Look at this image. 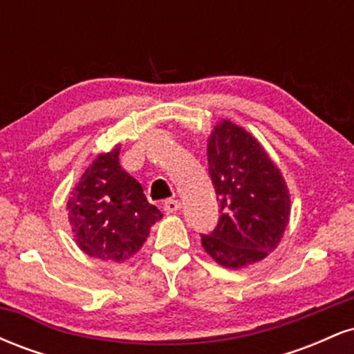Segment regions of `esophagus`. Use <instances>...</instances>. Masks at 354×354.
Returning <instances> with one entry per match:
<instances>
[{
  "instance_id": "1",
  "label": "esophagus",
  "mask_w": 354,
  "mask_h": 354,
  "mask_svg": "<svg viewBox=\"0 0 354 354\" xmlns=\"http://www.w3.org/2000/svg\"><path fill=\"white\" fill-rule=\"evenodd\" d=\"M163 208L166 213H176V211L181 208V203L178 200H168V201H165Z\"/></svg>"
}]
</instances>
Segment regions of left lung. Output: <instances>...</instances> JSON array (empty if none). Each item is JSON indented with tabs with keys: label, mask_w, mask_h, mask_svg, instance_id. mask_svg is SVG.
<instances>
[{
	"label": "left lung",
	"mask_w": 354,
	"mask_h": 354,
	"mask_svg": "<svg viewBox=\"0 0 354 354\" xmlns=\"http://www.w3.org/2000/svg\"><path fill=\"white\" fill-rule=\"evenodd\" d=\"M208 169L219 219L201 245L218 265L239 270L265 259L290 223L286 181L259 141L228 120L208 140Z\"/></svg>",
	"instance_id": "8db88e82"
}]
</instances>
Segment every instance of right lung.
Returning <instances> with one entry per match:
<instances>
[{"label":"right lung","instance_id":"obj_1","mask_svg":"<svg viewBox=\"0 0 354 354\" xmlns=\"http://www.w3.org/2000/svg\"><path fill=\"white\" fill-rule=\"evenodd\" d=\"M75 241L88 256L123 263L138 253L163 213L121 168L120 146L84 169L66 205Z\"/></svg>","mask_w":354,"mask_h":354}]
</instances>
